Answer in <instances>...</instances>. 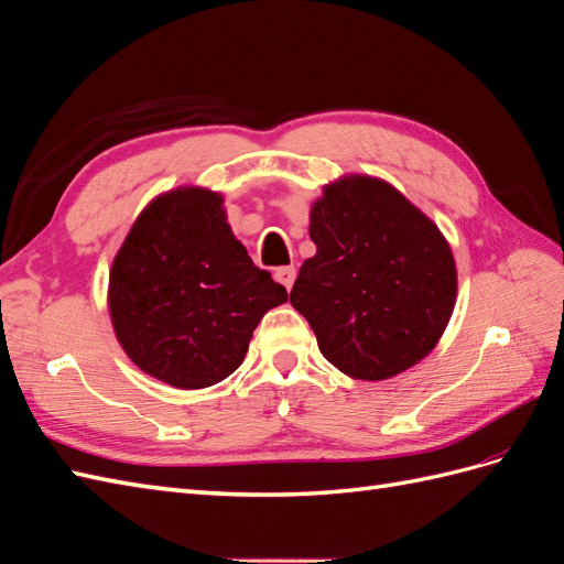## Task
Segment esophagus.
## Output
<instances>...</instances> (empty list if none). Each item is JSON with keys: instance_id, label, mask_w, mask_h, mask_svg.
I'll return each mask as SVG.
<instances>
[{"instance_id": "obj_1", "label": "esophagus", "mask_w": 564, "mask_h": 564, "mask_svg": "<svg viewBox=\"0 0 564 564\" xmlns=\"http://www.w3.org/2000/svg\"><path fill=\"white\" fill-rule=\"evenodd\" d=\"M274 280H278L282 286H286V290H292V284H294V280H296L294 265H284V268L274 270Z\"/></svg>"}]
</instances>
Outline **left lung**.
Segmentation results:
<instances>
[{"label":"left lung","instance_id":"left-lung-1","mask_svg":"<svg viewBox=\"0 0 564 564\" xmlns=\"http://www.w3.org/2000/svg\"><path fill=\"white\" fill-rule=\"evenodd\" d=\"M315 256L299 270L292 306L325 359L359 380L421 361L455 308L447 241L400 191L370 176L325 188L311 210Z\"/></svg>","mask_w":564,"mask_h":564}]
</instances>
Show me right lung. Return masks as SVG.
<instances>
[{"mask_svg": "<svg viewBox=\"0 0 564 564\" xmlns=\"http://www.w3.org/2000/svg\"><path fill=\"white\" fill-rule=\"evenodd\" d=\"M284 301V286L231 235L223 198L205 188L150 203L109 272V313L123 351L182 390L235 373L260 318Z\"/></svg>", "mask_w": 564, "mask_h": 564, "instance_id": "add662e5", "label": "right lung"}]
</instances>
